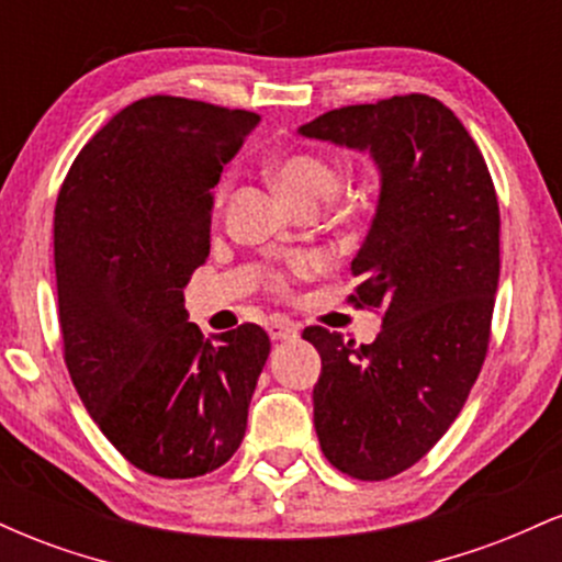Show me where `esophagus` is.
Instances as JSON below:
<instances>
[{"label": "esophagus", "instance_id": "1", "mask_svg": "<svg viewBox=\"0 0 562 562\" xmlns=\"http://www.w3.org/2000/svg\"><path fill=\"white\" fill-rule=\"evenodd\" d=\"M269 335H272V340H293L299 335V325H293V322H274V325H269Z\"/></svg>", "mask_w": 562, "mask_h": 562}]
</instances>
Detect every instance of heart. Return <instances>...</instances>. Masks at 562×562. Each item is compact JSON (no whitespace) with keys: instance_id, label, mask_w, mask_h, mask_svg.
<instances>
[{"instance_id":"obj_1","label":"heart","mask_w":562,"mask_h":562,"mask_svg":"<svg viewBox=\"0 0 562 562\" xmlns=\"http://www.w3.org/2000/svg\"><path fill=\"white\" fill-rule=\"evenodd\" d=\"M267 171L274 179V184L282 190V195L290 203L299 205V209H317L319 203L330 200L340 190V182H344L340 166L333 158L314 150L277 153V156L267 160ZM224 192L227 190L222 184L216 190V205H222ZM303 272H306V261L293 259L288 269H274L269 274V288L274 293H288L290 280Z\"/></svg>"}]
</instances>
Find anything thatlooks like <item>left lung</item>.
<instances>
[{
    "instance_id": "left-lung-1",
    "label": "left lung",
    "mask_w": 562,
    "mask_h": 562,
    "mask_svg": "<svg viewBox=\"0 0 562 562\" xmlns=\"http://www.w3.org/2000/svg\"><path fill=\"white\" fill-rule=\"evenodd\" d=\"M301 134L370 150L383 192L351 263L357 308L383 317L372 344L303 330L322 357L314 425L327 462L385 481L457 420L492 340L499 203L479 145L443 102L396 94L330 111Z\"/></svg>"
}]
</instances>
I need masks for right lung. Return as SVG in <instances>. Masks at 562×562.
I'll use <instances>...</instances> for the list:
<instances>
[{"mask_svg":"<svg viewBox=\"0 0 562 562\" xmlns=\"http://www.w3.org/2000/svg\"><path fill=\"white\" fill-rule=\"evenodd\" d=\"M256 126L248 111L145 97L81 147L57 192L68 375L108 441L156 479H198L235 454L272 348L254 322L205 340L184 312L209 259L211 190Z\"/></svg>","mask_w":562,"mask_h":562,"instance_id":"add662e5","label":"right lung"}]
</instances>
